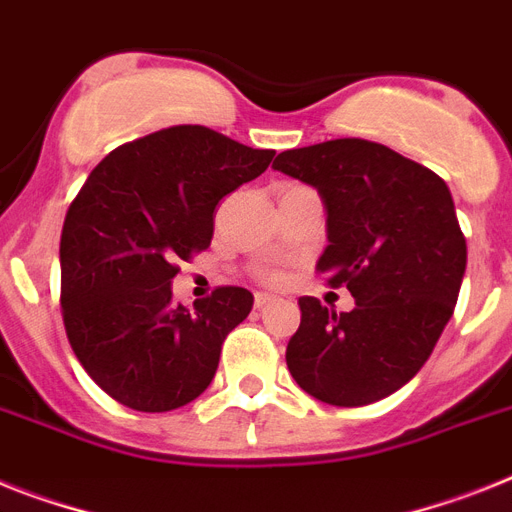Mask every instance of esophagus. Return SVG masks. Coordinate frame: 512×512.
Returning <instances> with one entry per match:
<instances>
[{
  "mask_svg": "<svg viewBox=\"0 0 512 512\" xmlns=\"http://www.w3.org/2000/svg\"><path fill=\"white\" fill-rule=\"evenodd\" d=\"M270 302H273V296H268V294H255V309H265Z\"/></svg>",
  "mask_w": 512,
  "mask_h": 512,
  "instance_id": "obj_1",
  "label": "esophagus"
}]
</instances>
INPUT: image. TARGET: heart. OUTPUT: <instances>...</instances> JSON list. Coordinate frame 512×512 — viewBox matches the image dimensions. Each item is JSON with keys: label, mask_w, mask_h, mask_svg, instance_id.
Returning a JSON list of instances; mask_svg holds the SVG:
<instances>
[{"label": "heart", "mask_w": 512, "mask_h": 512, "mask_svg": "<svg viewBox=\"0 0 512 512\" xmlns=\"http://www.w3.org/2000/svg\"><path fill=\"white\" fill-rule=\"evenodd\" d=\"M283 273L281 270H276V268H265V270H260V281H265V283H270V286H278V283H283Z\"/></svg>", "instance_id": "heart-1"}]
</instances>
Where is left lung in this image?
<instances>
[{"label": "left lung", "instance_id": "left-lung-1", "mask_svg": "<svg viewBox=\"0 0 512 512\" xmlns=\"http://www.w3.org/2000/svg\"><path fill=\"white\" fill-rule=\"evenodd\" d=\"M273 169L320 192L330 244L317 270L356 299L351 312L299 299L291 377L330 406L380 401L424 367L458 302L466 236L448 184L362 137L283 150Z\"/></svg>", "mask_w": 512, "mask_h": 512}]
</instances>
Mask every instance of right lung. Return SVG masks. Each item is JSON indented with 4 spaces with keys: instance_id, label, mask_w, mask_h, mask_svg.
<instances>
[{
    "instance_id": "1",
    "label": "right lung",
    "mask_w": 512,
    "mask_h": 512,
    "mask_svg": "<svg viewBox=\"0 0 512 512\" xmlns=\"http://www.w3.org/2000/svg\"><path fill=\"white\" fill-rule=\"evenodd\" d=\"M273 156L176 124L119 145L90 171L64 218L59 302L72 351L114 401L161 414L210 385L252 294L218 286L187 309L171 302V278L210 247L216 205Z\"/></svg>"
}]
</instances>
